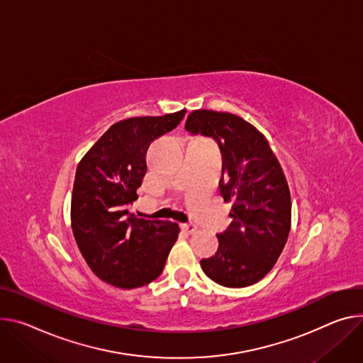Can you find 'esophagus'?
Returning a JSON list of instances; mask_svg holds the SVG:
<instances>
[{
  "label": "esophagus",
  "instance_id": "34e87169",
  "mask_svg": "<svg viewBox=\"0 0 363 363\" xmlns=\"http://www.w3.org/2000/svg\"><path fill=\"white\" fill-rule=\"evenodd\" d=\"M182 230L185 233L192 235V233L196 232V225L194 223H185V224H182Z\"/></svg>",
  "mask_w": 363,
  "mask_h": 363
}]
</instances>
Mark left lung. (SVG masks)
<instances>
[{
    "mask_svg": "<svg viewBox=\"0 0 363 363\" xmlns=\"http://www.w3.org/2000/svg\"><path fill=\"white\" fill-rule=\"evenodd\" d=\"M185 128L217 142L224 162L220 194L235 203L233 221L201 268L223 286L253 285L274 268L289 235L291 195L281 164L265 136L235 114L196 110Z\"/></svg>",
    "mask_w": 363,
    "mask_h": 363,
    "instance_id": "left-lung-1",
    "label": "left lung"
}]
</instances>
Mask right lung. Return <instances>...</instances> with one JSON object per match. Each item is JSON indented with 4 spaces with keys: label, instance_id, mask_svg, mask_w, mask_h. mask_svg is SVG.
Returning a JSON list of instances; mask_svg holds the SVG:
<instances>
[{
    "label": "right lung",
    "instance_id": "1",
    "mask_svg": "<svg viewBox=\"0 0 363 363\" xmlns=\"http://www.w3.org/2000/svg\"><path fill=\"white\" fill-rule=\"evenodd\" d=\"M185 113L118 121L78 164L72 232L88 267L107 284L131 289L155 281L178 239L177 223L138 218L125 208L139 199L150 143L174 130Z\"/></svg>",
    "mask_w": 363,
    "mask_h": 363
}]
</instances>
